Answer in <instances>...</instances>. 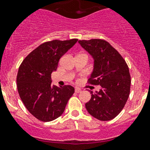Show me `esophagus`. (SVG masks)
<instances>
[{
    "mask_svg": "<svg viewBox=\"0 0 150 150\" xmlns=\"http://www.w3.org/2000/svg\"><path fill=\"white\" fill-rule=\"evenodd\" d=\"M82 91V90H80V88H75V92L76 93H80Z\"/></svg>",
    "mask_w": 150,
    "mask_h": 150,
    "instance_id": "34e87169",
    "label": "esophagus"
}]
</instances>
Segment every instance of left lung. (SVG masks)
<instances>
[{"label": "left lung", "instance_id": "left-lung-1", "mask_svg": "<svg viewBox=\"0 0 150 150\" xmlns=\"http://www.w3.org/2000/svg\"><path fill=\"white\" fill-rule=\"evenodd\" d=\"M93 59L89 83L100 85L99 92L90 91L91 99L85 104L91 116L101 121L117 117L124 107L130 92V74L124 59L104 40H79Z\"/></svg>", "mask_w": 150, "mask_h": 150}]
</instances>
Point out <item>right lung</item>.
<instances>
[{
    "instance_id": "1",
    "label": "right lung",
    "mask_w": 150,
    "mask_h": 150,
    "mask_svg": "<svg viewBox=\"0 0 150 150\" xmlns=\"http://www.w3.org/2000/svg\"><path fill=\"white\" fill-rule=\"evenodd\" d=\"M77 39L45 42L30 53L21 64L17 76L22 102L33 117L50 122L60 117L74 93L70 85L58 87L51 83V74L58 62Z\"/></svg>"
}]
</instances>
